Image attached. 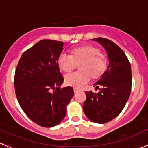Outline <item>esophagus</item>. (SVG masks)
Here are the masks:
<instances>
[{
  "mask_svg": "<svg viewBox=\"0 0 148 148\" xmlns=\"http://www.w3.org/2000/svg\"><path fill=\"white\" fill-rule=\"evenodd\" d=\"M79 91V89H77V88H74V93H77V92H78Z\"/></svg>",
  "mask_w": 148,
  "mask_h": 148,
  "instance_id": "esophagus-1",
  "label": "esophagus"
}]
</instances>
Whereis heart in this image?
<instances>
[{"mask_svg":"<svg viewBox=\"0 0 148 148\" xmlns=\"http://www.w3.org/2000/svg\"><path fill=\"white\" fill-rule=\"evenodd\" d=\"M58 63L60 69L65 73L71 72L79 65L80 71L66 75L65 83L80 88L89 82L90 77L96 80L103 75L108 66V57L98 47L84 45L71 49L70 55L61 54Z\"/></svg>","mask_w":148,"mask_h":148,"instance_id":"obj_1","label":"heart"}]
</instances>
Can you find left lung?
Listing matches in <instances>:
<instances>
[{
    "instance_id": "obj_1",
    "label": "left lung",
    "mask_w": 148,
    "mask_h": 148,
    "mask_svg": "<svg viewBox=\"0 0 148 148\" xmlns=\"http://www.w3.org/2000/svg\"><path fill=\"white\" fill-rule=\"evenodd\" d=\"M92 40L105 48L110 60L103 75L94 84L98 93L85 92L83 103L87 118L96 123H106L121 112L128 101L132 90V69L130 62L123 51L113 41L104 38Z\"/></svg>"
}]
</instances>
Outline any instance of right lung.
<instances>
[{
  "label": "right lung",
  "mask_w": 148,
  "mask_h": 148,
  "mask_svg": "<svg viewBox=\"0 0 148 148\" xmlns=\"http://www.w3.org/2000/svg\"><path fill=\"white\" fill-rule=\"evenodd\" d=\"M63 47V41L41 40L24 52L15 71V93L20 107L31 121L46 128L61 122L74 94L71 86L60 88L64 79L58 59Z\"/></svg>",
  "instance_id": "1"
}]
</instances>
